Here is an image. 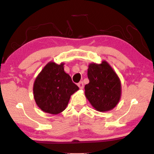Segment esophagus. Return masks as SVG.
Returning a JSON list of instances; mask_svg holds the SVG:
<instances>
[{"label": "esophagus", "instance_id": "obj_1", "mask_svg": "<svg viewBox=\"0 0 154 154\" xmlns=\"http://www.w3.org/2000/svg\"><path fill=\"white\" fill-rule=\"evenodd\" d=\"M77 85L79 86L80 89H83V83L82 82H80L79 83H78Z\"/></svg>", "mask_w": 154, "mask_h": 154}]
</instances>
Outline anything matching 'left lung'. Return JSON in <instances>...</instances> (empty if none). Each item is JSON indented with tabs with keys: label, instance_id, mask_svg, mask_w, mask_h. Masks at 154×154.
<instances>
[{
	"label": "left lung",
	"instance_id": "left-lung-1",
	"mask_svg": "<svg viewBox=\"0 0 154 154\" xmlns=\"http://www.w3.org/2000/svg\"><path fill=\"white\" fill-rule=\"evenodd\" d=\"M90 82L85 85V95L96 111L113 109L121 98V82L116 72L106 61L88 66Z\"/></svg>",
	"mask_w": 154,
	"mask_h": 154
}]
</instances>
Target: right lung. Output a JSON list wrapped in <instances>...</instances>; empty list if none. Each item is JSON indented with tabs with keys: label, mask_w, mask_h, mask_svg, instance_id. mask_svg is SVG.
<instances>
[{
	"label": "right lung",
	"mask_w": 154,
	"mask_h": 154,
	"mask_svg": "<svg viewBox=\"0 0 154 154\" xmlns=\"http://www.w3.org/2000/svg\"><path fill=\"white\" fill-rule=\"evenodd\" d=\"M64 64L49 62L34 83L35 102L45 113L54 115L61 113L66 109L71 96L79 90L70 75L64 72Z\"/></svg>",
	"instance_id": "obj_1"
}]
</instances>
